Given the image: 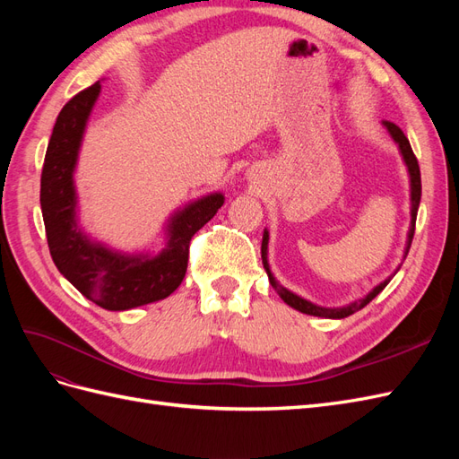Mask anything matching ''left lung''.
<instances>
[{
  "mask_svg": "<svg viewBox=\"0 0 459 459\" xmlns=\"http://www.w3.org/2000/svg\"><path fill=\"white\" fill-rule=\"evenodd\" d=\"M383 126L388 130V134H391L393 140L398 143V149H400V152H402V159H404V162H406V166H408V174H410V199H411V211H410V212H411V221H410L406 251H404V258H406V256H408V251H410V247H411L413 233H415V218H418V208H420V201H421V172H420L418 159H415L413 151H411V145H410V142H408V137L404 135V132H402V130L396 126V124L388 122V120L383 122ZM268 239H270V235H268L266 230H264L260 253H262L264 270H266V273H268V280H270L272 287L277 290V295H280V297L283 299V302H287L290 308H295V310H299V312H302V314L317 316V317L342 319V317H346V316H352V314L358 312V310H362V308L366 307V304H369L375 297H377V295L381 293V290L388 285V281H391V277H388V280H385L383 283H379L373 290H369V293H368L364 299H359V300H354V302H351V304H346V307H341V308L317 307V304H314V302H310V300H307V299H302V297L295 295L293 290H289V289H285L283 285H280V283L275 281V277H273V273H272V270H270V264H268ZM398 270H400V266L396 268V272H398ZM396 272H394V273H396Z\"/></svg>",
  "mask_w": 459,
  "mask_h": 459,
  "instance_id": "obj_1",
  "label": "left lung"
}]
</instances>
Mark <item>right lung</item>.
I'll use <instances>...</instances> for the list:
<instances>
[{
	"mask_svg": "<svg viewBox=\"0 0 459 459\" xmlns=\"http://www.w3.org/2000/svg\"><path fill=\"white\" fill-rule=\"evenodd\" d=\"M100 91L95 82L61 108L41 169L39 204L55 266L97 307L120 312L174 293L186 277L191 238L218 212L224 195L211 193L174 212L159 255H124L91 241L78 226L74 169Z\"/></svg>",
	"mask_w": 459,
	"mask_h": 459,
	"instance_id": "obj_1",
	"label": "right lung"
}]
</instances>
